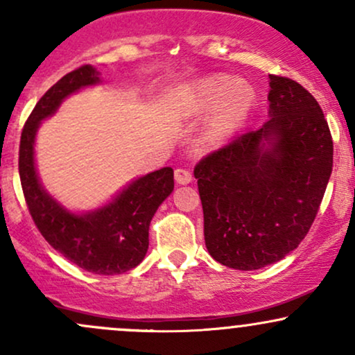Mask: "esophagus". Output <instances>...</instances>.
<instances>
[{"instance_id":"esophagus-1","label":"esophagus","mask_w":355,"mask_h":355,"mask_svg":"<svg viewBox=\"0 0 355 355\" xmlns=\"http://www.w3.org/2000/svg\"><path fill=\"white\" fill-rule=\"evenodd\" d=\"M191 173L189 170H183V168H177L175 170V182L178 183V185H189L191 182Z\"/></svg>"}]
</instances>
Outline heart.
<instances>
[{"label": "heart", "instance_id": "heart-1", "mask_svg": "<svg viewBox=\"0 0 355 355\" xmlns=\"http://www.w3.org/2000/svg\"><path fill=\"white\" fill-rule=\"evenodd\" d=\"M255 98L250 85L227 75H214L175 89L170 95V107L175 113L191 118L211 112L203 130V141L218 145L245 123Z\"/></svg>", "mask_w": 355, "mask_h": 355}]
</instances>
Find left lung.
I'll list each match as a JSON object with an SVG mask.
<instances>
[{"label":"left lung","instance_id":"left-lung-1","mask_svg":"<svg viewBox=\"0 0 355 355\" xmlns=\"http://www.w3.org/2000/svg\"><path fill=\"white\" fill-rule=\"evenodd\" d=\"M268 80L270 118L193 170L207 250L237 270L270 266L299 247L332 173V137L320 105L294 80Z\"/></svg>","mask_w":355,"mask_h":355}]
</instances>
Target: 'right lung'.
<instances>
[{
    "instance_id": "1",
    "label": "right lung",
    "mask_w": 355,
    "mask_h": 355,
    "mask_svg": "<svg viewBox=\"0 0 355 355\" xmlns=\"http://www.w3.org/2000/svg\"><path fill=\"white\" fill-rule=\"evenodd\" d=\"M100 73L83 64L68 73L40 98L21 132L19 178L28 210L50 245L70 262L98 275L135 268L148 250V229L155 211L173 191L170 166L137 178L100 209L75 214L43 189L36 173L35 140L44 118L51 116L67 96L100 83Z\"/></svg>"
}]
</instances>
